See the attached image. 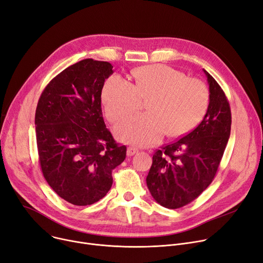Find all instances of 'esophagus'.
<instances>
[{"label":"esophagus","mask_w":263,"mask_h":263,"mask_svg":"<svg viewBox=\"0 0 263 263\" xmlns=\"http://www.w3.org/2000/svg\"><path fill=\"white\" fill-rule=\"evenodd\" d=\"M137 148H135V147H129L128 148V150H127V155L129 156V157H131V156H133V155H135L136 153H137Z\"/></svg>","instance_id":"esophagus-1"}]
</instances>
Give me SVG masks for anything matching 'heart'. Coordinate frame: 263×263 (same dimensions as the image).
<instances>
[{
  "label": "heart",
  "mask_w": 263,
  "mask_h": 263,
  "mask_svg": "<svg viewBox=\"0 0 263 263\" xmlns=\"http://www.w3.org/2000/svg\"><path fill=\"white\" fill-rule=\"evenodd\" d=\"M134 84L120 77H109L102 89L107 118L117 122L133 114L148 100V113L135 115L121 122L115 133L120 141L151 146L167 134L181 136L194 129L209 105V90L196 78L165 65H151L133 71Z\"/></svg>",
  "instance_id": "b5f03b06"
}]
</instances>
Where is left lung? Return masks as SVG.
<instances>
[{
    "instance_id": "1",
    "label": "left lung",
    "mask_w": 263,
    "mask_h": 263,
    "mask_svg": "<svg viewBox=\"0 0 263 263\" xmlns=\"http://www.w3.org/2000/svg\"><path fill=\"white\" fill-rule=\"evenodd\" d=\"M209 84V105L198 126L153 157L147 186L161 205L178 209L196 199L216 175L230 136L231 112L225 92L214 78Z\"/></svg>"
}]
</instances>
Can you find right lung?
I'll return each instance as SVG.
<instances>
[{"label": "right lung", "instance_id": "right-lung-1", "mask_svg": "<svg viewBox=\"0 0 263 263\" xmlns=\"http://www.w3.org/2000/svg\"><path fill=\"white\" fill-rule=\"evenodd\" d=\"M113 73L107 62L83 60L50 81L35 114L40 167L57 194L74 205L103 198L112 172L126 159L102 116L101 91Z\"/></svg>", "mask_w": 263, "mask_h": 263}]
</instances>
